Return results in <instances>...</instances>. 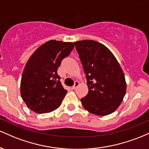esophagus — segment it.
Here are the masks:
<instances>
[{"mask_svg": "<svg viewBox=\"0 0 149 149\" xmlns=\"http://www.w3.org/2000/svg\"><path fill=\"white\" fill-rule=\"evenodd\" d=\"M79 81H75L74 86H72V89H76L77 87V86H79Z\"/></svg>", "mask_w": 149, "mask_h": 149, "instance_id": "1", "label": "esophagus"}]
</instances>
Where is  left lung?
<instances>
[{
  "instance_id": "8db88e82",
  "label": "left lung",
  "mask_w": 149,
  "mask_h": 149,
  "mask_svg": "<svg viewBox=\"0 0 149 149\" xmlns=\"http://www.w3.org/2000/svg\"><path fill=\"white\" fill-rule=\"evenodd\" d=\"M86 74L88 92L80 101L89 113L104 116L120 106L126 93L124 72L112 52L93 40L74 42Z\"/></svg>"
}]
</instances>
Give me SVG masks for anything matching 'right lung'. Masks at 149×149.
<instances>
[{
	"label": "right lung",
	"instance_id": "add662e5",
	"mask_svg": "<svg viewBox=\"0 0 149 149\" xmlns=\"http://www.w3.org/2000/svg\"><path fill=\"white\" fill-rule=\"evenodd\" d=\"M74 46L72 42L51 40L39 46L30 57L22 75L20 93L31 111L42 114L61 106L67 90L57 71Z\"/></svg>",
	"mask_w": 149,
	"mask_h": 149
}]
</instances>
